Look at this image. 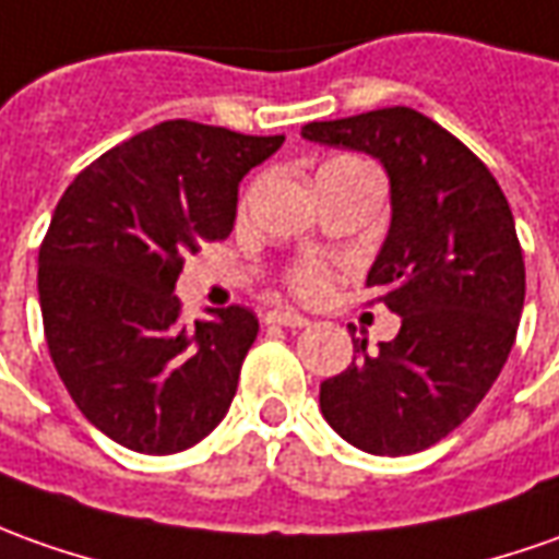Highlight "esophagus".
I'll use <instances>...</instances> for the list:
<instances>
[{"instance_id": "34e87169", "label": "esophagus", "mask_w": 559, "mask_h": 559, "mask_svg": "<svg viewBox=\"0 0 559 559\" xmlns=\"http://www.w3.org/2000/svg\"><path fill=\"white\" fill-rule=\"evenodd\" d=\"M265 324H281V328H306L309 324V318L306 314H299L294 309H272L265 314Z\"/></svg>"}]
</instances>
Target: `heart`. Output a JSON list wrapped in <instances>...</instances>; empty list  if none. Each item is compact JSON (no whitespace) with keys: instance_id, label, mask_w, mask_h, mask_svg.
I'll return each instance as SVG.
<instances>
[{"instance_id":"obj_1","label":"heart","mask_w":559,"mask_h":559,"mask_svg":"<svg viewBox=\"0 0 559 559\" xmlns=\"http://www.w3.org/2000/svg\"><path fill=\"white\" fill-rule=\"evenodd\" d=\"M290 287H294L299 296H309V299L321 296L330 287L328 265L318 263V260H306V263H299L294 272H290Z\"/></svg>"}]
</instances>
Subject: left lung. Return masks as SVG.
I'll return each instance as SVG.
<instances>
[{
    "label": "left lung",
    "mask_w": 559,
    "mask_h": 559,
    "mask_svg": "<svg viewBox=\"0 0 559 559\" xmlns=\"http://www.w3.org/2000/svg\"><path fill=\"white\" fill-rule=\"evenodd\" d=\"M306 140L382 162L391 226L367 275L401 330L321 382L330 428L373 455L428 450L468 419L502 373L526 296L504 192L474 152L409 106L311 121Z\"/></svg>",
    "instance_id": "8db88e82"
}]
</instances>
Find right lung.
<instances>
[{
  "instance_id": "obj_1",
  "label": "right lung",
  "mask_w": 559,
  "mask_h": 559,
  "mask_svg": "<svg viewBox=\"0 0 559 559\" xmlns=\"http://www.w3.org/2000/svg\"><path fill=\"white\" fill-rule=\"evenodd\" d=\"M284 136L162 121L91 162L39 248V306L57 376L106 438L170 455L223 423L260 321L245 306L180 321L183 260L235 226L238 183Z\"/></svg>"
}]
</instances>
